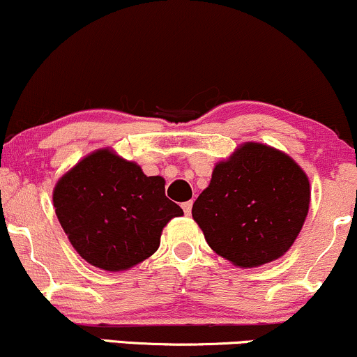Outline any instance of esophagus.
Masks as SVG:
<instances>
[{"instance_id": "esophagus-1", "label": "esophagus", "mask_w": 357, "mask_h": 357, "mask_svg": "<svg viewBox=\"0 0 357 357\" xmlns=\"http://www.w3.org/2000/svg\"><path fill=\"white\" fill-rule=\"evenodd\" d=\"M191 208H192V202H186L183 203V210L186 215H191Z\"/></svg>"}]
</instances>
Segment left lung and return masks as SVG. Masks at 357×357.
I'll list each match as a JSON object with an SVG mask.
<instances>
[{"instance_id":"1","label":"left lung","mask_w":357,"mask_h":357,"mask_svg":"<svg viewBox=\"0 0 357 357\" xmlns=\"http://www.w3.org/2000/svg\"><path fill=\"white\" fill-rule=\"evenodd\" d=\"M309 204V178L289 154L243 142L216 162L191 213L213 252L235 267L253 268L289 252Z\"/></svg>"}]
</instances>
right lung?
<instances>
[{"instance_id": "1", "label": "right lung", "mask_w": 357, "mask_h": 357, "mask_svg": "<svg viewBox=\"0 0 357 357\" xmlns=\"http://www.w3.org/2000/svg\"><path fill=\"white\" fill-rule=\"evenodd\" d=\"M165 178L110 147L93 151L53 188V206L75 252L93 267L124 272L149 258L162 228L183 210L166 198Z\"/></svg>"}]
</instances>
